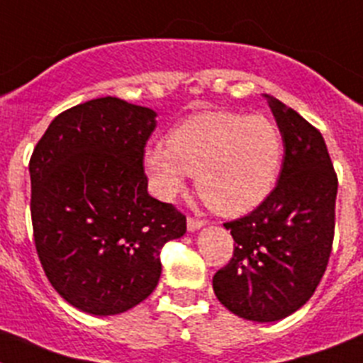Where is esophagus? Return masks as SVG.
I'll return each mask as SVG.
<instances>
[{"label": "esophagus", "instance_id": "34e87169", "mask_svg": "<svg viewBox=\"0 0 363 363\" xmlns=\"http://www.w3.org/2000/svg\"><path fill=\"white\" fill-rule=\"evenodd\" d=\"M203 223L205 221L200 220V218H192V216L187 218V229L189 230H198L200 227H203Z\"/></svg>", "mask_w": 363, "mask_h": 363}]
</instances>
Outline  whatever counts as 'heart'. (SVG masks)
Here are the masks:
<instances>
[{
    "label": "heart",
    "instance_id": "1",
    "mask_svg": "<svg viewBox=\"0 0 363 363\" xmlns=\"http://www.w3.org/2000/svg\"><path fill=\"white\" fill-rule=\"evenodd\" d=\"M284 163V136L265 116L240 112H198L169 133L167 145L143 154L150 187L172 198L189 174H196L201 200L223 216L256 209L277 185Z\"/></svg>",
    "mask_w": 363,
    "mask_h": 363
}]
</instances>
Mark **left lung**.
<instances>
[{
    "mask_svg": "<svg viewBox=\"0 0 363 363\" xmlns=\"http://www.w3.org/2000/svg\"><path fill=\"white\" fill-rule=\"evenodd\" d=\"M269 105L284 136L280 178L251 214L223 223L236 245L213 278L218 300L252 322L285 318L313 296L335 238L338 178L323 136L278 99Z\"/></svg>",
    "mask_w": 363,
    "mask_h": 363,
    "instance_id": "1",
    "label": "left lung"
}]
</instances>
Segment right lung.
<instances>
[{
  "label": "right lung",
  "mask_w": 363,
  "mask_h": 363,
  "mask_svg": "<svg viewBox=\"0 0 363 363\" xmlns=\"http://www.w3.org/2000/svg\"><path fill=\"white\" fill-rule=\"evenodd\" d=\"M156 112L96 98L57 114L30 156V216L38 258L57 294L96 316L145 300L160 252L187 218L147 192L143 154Z\"/></svg>",
  "instance_id": "right-lung-1"
}]
</instances>
